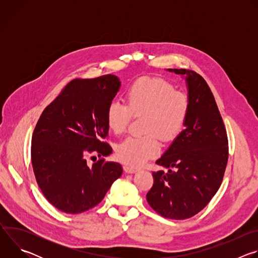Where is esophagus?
<instances>
[{
    "instance_id": "esophagus-1",
    "label": "esophagus",
    "mask_w": 258,
    "mask_h": 258,
    "mask_svg": "<svg viewBox=\"0 0 258 258\" xmlns=\"http://www.w3.org/2000/svg\"><path fill=\"white\" fill-rule=\"evenodd\" d=\"M123 169H124V171L126 173H135V172H137L139 170L138 168H136L134 166H131V165H124Z\"/></svg>"
}]
</instances>
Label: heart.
<instances>
[{"instance_id":"b5f03b06","label":"heart","mask_w":258,"mask_h":258,"mask_svg":"<svg viewBox=\"0 0 258 258\" xmlns=\"http://www.w3.org/2000/svg\"><path fill=\"white\" fill-rule=\"evenodd\" d=\"M126 104L112 101L106 112L107 126L112 133L125 132L134 115L143 117V136H132L118 144L116 155L124 163L138 166L159 151L157 137L163 142L173 141L181 132L190 112V99L183 92L155 78H141L127 90Z\"/></svg>"}]
</instances>
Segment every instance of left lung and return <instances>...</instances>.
I'll use <instances>...</instances> for the list:
<instances>
[{"mask_svg":"<svg viewBox=\"0 0 258 258\" xmlns=\"http://www.w3.org/2000/svg\"><path fill=\"white\" fill-rule=\"evenodd\" d=\"M167 70L185 79L190 112L185 130L156 160L167 172H152L154 183L146 197L161 216L186 219L201 211L219 189L229 144L223 118L204 79L193 70Z\"/></svg>","mask_w":258,"mask_h":258,"instance_id":"8db88e82","label":"left lung"}]
</instances>
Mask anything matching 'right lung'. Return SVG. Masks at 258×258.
Wrapping results in <instances>:
<instances>
[{
	"label": "right lung",
	"mask_w": 258,
	"mask_h": 258,
	"mask_svg": "<svg viewBox=\"0 0 258 258\" xmlns=\"http://www.w3.org/2000/svg\"><path fill=\"white\" fill-rule=\"evenodd\" d=\"M112 75L73 80L43 111L32 134L31 163L47 200L59 210L78 214L98 205L122 173L117 162L103 158L92 165L88 156H108L112 148L106 112L119 91Z\"/></svg>",
	"instance_id": "right-lung-1"
}]
</instances>
